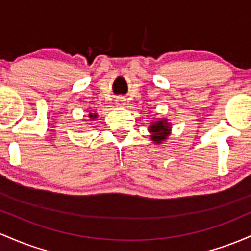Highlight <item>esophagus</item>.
I'll use <instances>...</instances> for the list:
<instances>
[{
  "label": "esophagus",
  "instance_id": "34e87169",
  "mask_svg": "<svg viewBox=\"0 0 251 251\" xmlns=\"http://www.w3.org/2000/svg\"><path fill=\"white\" fill-rule=\"evenodd\" d=\"M125 104H126V102H125V100H123L122 97H118L116 100V105L117 106H122V105H125Z\"/></svg>",
  "mask_w": 251,
  "mask_h": 251
}]
</instances>
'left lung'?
I'll return each instance as SVG.
<instances>
[{"label": "left lung", "mask_w": 251, "mask_h": 251, "mask_svg": "<svg viewBox=\"0 0 251 251\" xmlns=\"http://www.w3.org/2000/svg\"><path fill=\"white\" fill-rule=\"evenodd\" d=\"M148 131L151 133L149 137L155 145H161L163 141L168 139L172 131V125L168 122V118H159L153 121L148 126Z\"/></svg>", "instance_id": "1"}]
</instances>
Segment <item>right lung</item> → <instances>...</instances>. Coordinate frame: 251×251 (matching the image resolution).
I'll return each mask as SVG.
<instances>
[{
	"label": "right lung",
	"mask_w": 251,
	"mask_h": 251,
	"mask_svg": "<svg viewBox=\"0 0 251 251\" xmlns=\"http://www.w3.org/2000/svg\"><path fill=\"white\" fill-rule=\"evenodd\" d=\"M97 116H98L97 112H90V114H89V120L90 121H95L96 118H97Z\"/></svg>",
	"instance_id": "right-lung-1"
}]
</instances>
